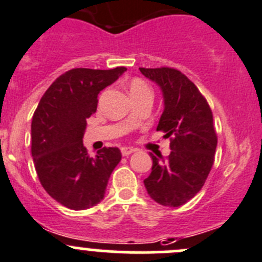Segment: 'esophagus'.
<instances>
[{
  "instance_id": "esophagus-1",
  "label": "esophagus",
  "mask_w": 262,
  "mask_h": 262,
  "mask_svg": "<svg viewBox=\"0 0 262 262\" xmlns=\"http://www.w3.org/2000/svg\"><path fill=\"white\" fill-rule=\"evenodd\" d=\"M134 149L130 148V147H121V155L123 156H129L130 154H133Z\"/></svg>"
}]
</instances>
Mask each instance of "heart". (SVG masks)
I'll return each instance as SVG.
<instances>
[{"instance_id": "obj_1", "label": "heart", "mask_w": 262, "mask_h": 262, "mask_svg": "<svg viewBox=\"0 0 262 262\" xmlns=\"http://www.w3.org/2000/svg\"><path fill=\"white\" fill-rule=\"evenodd\" d=\"M129 91H130V95H134V93L142 92V91H149V90L143 80L139 79V78H134V79H132L130 83H129Z\"/></svg>"}]
</instances>
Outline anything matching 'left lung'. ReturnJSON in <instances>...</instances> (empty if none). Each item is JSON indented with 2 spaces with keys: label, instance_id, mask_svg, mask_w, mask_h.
I'll list each match as a JSON object with an SVG mask.
<instances>
[{
  "label": "left lung",
  "instance_id": "left-lung-1",
  "mask_svg": "<svg viewBox=\"0 0 262 262\" xmlns=\"http://www.w3.org/2000/svg\"><path fill=\"white\" fill-rule=\"evenodd\" d=\"M164 96L157 130L170 138L167 159L152 154V171L144 179L147 193L162 206L179 207L201 190L214 165L217 136L212 111L194 83L172 68L146 69Z\"/></svg>",
  "mask_w": 262,
  "mask_h": 262
}]
</instances>
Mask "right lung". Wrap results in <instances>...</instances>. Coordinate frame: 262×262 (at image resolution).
I'll use <instances>...</instances> for the list:
<instances>
[{
  "mask_svg": "<svg viewBox=\"0 0 262 262\" xmlns=\"http://www.w3.org/2000/svg\"><path fill=\"white\" fill-rule=\"evenodd\" d=\"M126 68L63 73L40 98L32 119V156L46 192L72 210H85L105 195L121 160L118 147H103L96 157L83 146L87 119L97 110L98 93Z\"/></svg>",
  "mask_w": 262,
  "mask_h": 262,
  "instance_id": "1",
  "label": "right lung"
}]
</instances>
